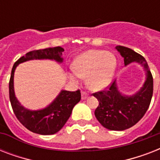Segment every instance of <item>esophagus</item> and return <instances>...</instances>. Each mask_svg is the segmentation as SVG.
Here are the masks:
<instances>
[{
	"label": "esophagus",
	"mask_w": 160,
	"mask_h": 160,
	"mask_svg": "<svg viewBox=\"0 0 160 160\" xmlns=\"http://www.w3.org/2000/svg\"><path fill=\"white\" fill-rule=\"evenodd\" d=\"M88 96H89V95H88L87 93L85 92V91H82V93H81V99L82 100H86Z\"/></svg>",
	"instance_id": "obj_1"
}]
</instances>
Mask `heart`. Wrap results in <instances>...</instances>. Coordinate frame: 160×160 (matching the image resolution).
<instances>
[{"instance_id":"heart-1","label":"heart","mask_w":160,"mask_h":160,"mask_svg":"<svg viewBox=\"0 0 160 160\" xmlns=\"http://www.w3.org/2000/svg\"><path fill=\"white\" fill-rule=\"evenodd\" d=\"M117 67L114 54L102 50H89L78 55L73 61L74 72L80 78H86V85L93 91L104 90L110 84ZM70 77L75 80L74 74Z\"/></svg>"}]
</instances>
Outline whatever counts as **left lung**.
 I'll list each match as a JSON object with an SVG mask.
<instances>
[{
  "instance_id": "obj_1",
  "label": "left lung",
  "mask_w": 160,
  "mask_h": 160,
  "mask_svg": "<svg viewBox=\"0 0 160 160\" xmlns=\"http://www.w3.org/2000/svg\"><path fill=\"white\" fill-rule=\"evenodd\" d=\"M115 49L124 58L125 66L136 62L146 72L143 87L134 95H123L119 90L116 80L108 90L93 94L99 101L95 115L101 125L110 130H124L134 126L146 113L151 102L154 84L149 65L142 55L124 46H117Z\"/></svg>"
}]
</instances>
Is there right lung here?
<instances>
[{"mask_svg":"<svg viewBox=\"0 0 160 160\" xmlns=\"http://www.w3.org/2000/svg\"><path fill=\"white\" fill-rule=\"evenodd\" d=\"M60 46L30 51L21 57L13 65L9 82V94L11 107L18 120L30 131L36 134L50 135L60 131L70 118L72 109L81 99L80 90L68 91L62 90L49 105L41 109L31 110L21 105L14 90V73L17 65L31 60H53L63 62Z\"/></svg>","mask_w":160,"mask_h":160,"instance_id":"right-lung-1","label":"right lung"}]
</instances>
